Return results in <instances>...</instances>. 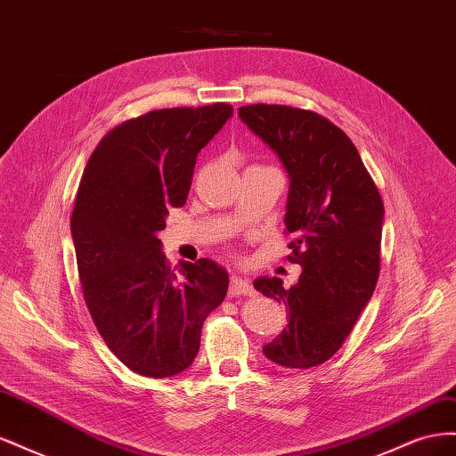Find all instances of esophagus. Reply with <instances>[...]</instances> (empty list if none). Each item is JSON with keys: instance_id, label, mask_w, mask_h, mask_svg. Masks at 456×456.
<instances>
[{"instance_id": "esophagus-1", "label": "esophagus", "mask_w": 456, "mask_h": 456, "mask_svg": "<svg viewBox=\"0 0 456 456\" xmlns=\"http://www.w3.org/2000/svg\"><path fill=\"white\" fill-rule=\"evenodd\" d=\"M255 289L251 287V283L243 280V278H238V275H232L230 280V295L232 297H241V295H253Z\"/></svg>"}]
</instances>
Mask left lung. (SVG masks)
<instances>
[{"mask_svg":"<svg viewBox=\"0 0 456 456\" xmlns=\"http://www.w3.org/2000/svg\"><path fill=\"white\" fill-rule=\"evenodd\" d=\"M238 116L275 151L289 175V260L302 266L291 289L260 275L256 291L283 302L289 323L262 352L289 369L333 357L375 291L384 205L360 151L323 116L280 104H253Z\"/></svg>","mask_w":456,"mask_h":456,"instance_id":"left-lung-1","label":"left lung"}]
</instances>
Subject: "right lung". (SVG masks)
I'll return each mask as SVG.
<instances>
[{
    "mask_svg": "<svg viewBox=\"0 0 456 456\" xmlns=\"http://www.w3.org/2000/svg\"><path fill=\"white\" fill-rule=\"evenodd\" d=\"M233 116L230 104L154 110L110 131L91 154L72 213L79 281L106 346L136 375H181L228 291L209 258L176 278L161 251L171 207L186 203L196 158Z\"/></svg>",
    "mask_w": 456,
    "mask_h": 456,
    "instance_id": "add662e5",
    "label": "right lung"
}]
</instances>
